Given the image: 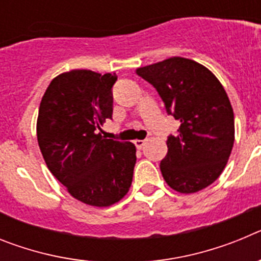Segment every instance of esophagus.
<instances>
[{"instance_id":"obj_1","label":"esophagus","mask_w":261,"mask_h":261,"mask_svg":"<svg viewBox=\"0 0 261 261\" xmlns=\"http://www.w3.org/2000/svg\"><path fill=\"white\" fill-rule=\"evenodd\" d=\"M145 140H136L135 141V145H136V147H137V149H142V146H144L145 145Z\"/></svg>"}]
</instances>
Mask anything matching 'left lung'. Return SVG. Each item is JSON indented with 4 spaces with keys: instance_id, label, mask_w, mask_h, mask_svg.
<instances>
[{
    "instance_id": "1",
    "label": "left lung",
    "mask_w": 261,
    "mask_h": 261,
    "mask_svg": "<svg viewBox=\"0 0 261 261\" xmlns=\"http://www.w3.org/2000/svg\"><path fill=\"white\" fill-rule=\"evenodd\" d=\"M153 85L166 112L180 121L167 138L161 161L166 183L180 193L211 186L223 171L234 145V112L221 82L209 69L184 57H171L138 68Z\"/></svg>"
}]
</instances>
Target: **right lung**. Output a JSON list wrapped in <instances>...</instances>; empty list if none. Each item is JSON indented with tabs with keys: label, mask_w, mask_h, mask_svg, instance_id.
<instances>
[{
	"label": "right lung",
	"mask_w": 261,
	"mask_h": 261,
	"mask_svg": "<svg viewBox=\"0 0 261 261\" xmlns=\"http://www.w3.org/2000/svg\"><path fill=\"white\" fill-rule=\"evenodd\" d=\"M117 75L77 69L53 78L39 107L36 135L47 167L74 199L110 206L128 193L136 165L132 142L102 136L112 119Z\"/></svg>",
	"instance_id": "add662e5"
}]
</instances>
